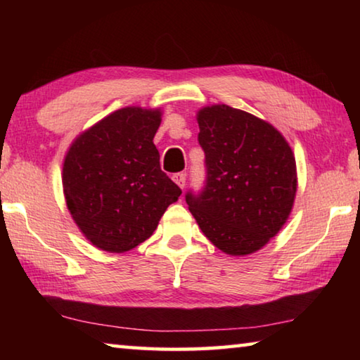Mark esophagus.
Returning <instances> with one entry per match:
<instances>
[{"instance_id":"esophagus-1","label":"esophagus","mask_w":360,"mask_h":360,"mask_svg":"<svg viewBox=\"0 0 360 360\" xmlns=\"http://www.w3.org/2000/svg\"><path fill=\"white\" fill-rule=\"evenodd\" d=\"M173 181L178 184L181 188L186 187V174L184 173H176L173 174Z\"/></svg>"}]
</instances>
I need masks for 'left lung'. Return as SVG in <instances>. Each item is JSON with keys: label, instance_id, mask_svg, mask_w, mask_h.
I'll return each mask as SVG.
<instances>
[{"label": "left lung", "instance_id": "obj_1", "mask_svg": "<svg viewBox=\"0 0 360 360\" xmlns=\"http://www.w3.org/2000/svg\"><path fill=\"white\" fill-rule=\"evenodd\" d=\"M198 143L206 157L203 192L186 195L188 211L212 245L249 255L276 236L297 192L289 143L266 120L227 105L198 109Z\"/></svg>", "mask_w": 360, "mask_h": 360}]
</instances>
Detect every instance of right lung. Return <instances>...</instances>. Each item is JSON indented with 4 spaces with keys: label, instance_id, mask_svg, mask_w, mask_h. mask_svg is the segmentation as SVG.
I'll list each match as a JSON object with an SVG mask.
<instances>
[{
    "label": "right lung",
    "instance_id": "right-lung-1",
    "mask_svg": "<svg viewBox=\"0 0 360 360\" xmlns=\"http://www.w3.org/2000/svg\"><path fill=\"white\" fill-rule=\"evenodd\" d=\"M162 109H117L77 135L63 160L72 221L95 248L127 252L154 233L181 188L160 169Z\"/></svg>",
    "mask_w": 360,
    "mask_h": 360
}]
</instances>
